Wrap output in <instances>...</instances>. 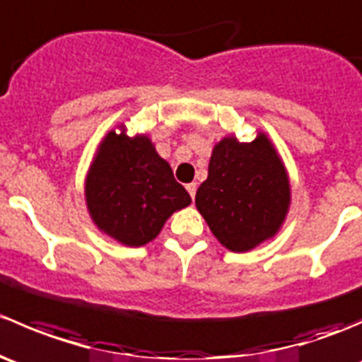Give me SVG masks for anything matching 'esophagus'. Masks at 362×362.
I'll return each instance as SVG.
<instances>
[{"label":"esophagus","instance_id":"obj_1","mask_svg":"<svg viewBox=\"0 0 362 362\" xmlns=\"http://www.w3.org/2000/svg\"><path fill=\"white\" fill-rule=\"evenodd\" d=\"M185 189H187V192H189V194H191V198L194 199V196H196V189H198V185H196L194 182H191V184L185 185Z\"/></svg>","mask_w":362,"mask_h":362}]
</instances>
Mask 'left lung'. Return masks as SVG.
Listing matches in <instances>:
<instances>
[{
    "label": "left lung",
    "mask_w": 362,
    "mask_h": 362,
    "mask_svg": "<svg viewBox=\"0 0 362 362\" xmlns=\"http://www.w3.org/2000/svg\"><path fill=\"white\" fill-rule=\"evenodd\" d=\"M289 203L287 171L266 134L250 144L229 136L215 145L196 206L226 249L247 252L275 236Z\"/></svg>",
    "instance_id": "obj_1"
}]
</instances>
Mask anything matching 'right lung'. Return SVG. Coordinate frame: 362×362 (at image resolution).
I'll list each match as a JSON object with an SVG mask.
<instances>
[{"instance_id": "add662e5", "label": "right lung", "mask_w": 362, "mask_h": 362, "mask_svg": "<svg viewBox=\"0 0 362 362\" xmlns=\"http://www.w3.org/2000/svg\"><path fill=\"white\" fill-rule=\"evenodd\" d=\"M86 202L94 224L127 247L154 240L173 211L191 196L145 134L110 131L86 178Z\"/></svg>"}]
</instances>
